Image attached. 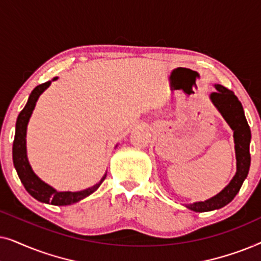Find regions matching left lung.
I'll return each mask as SVG.
<instances>
[{
	"instance_id": "obj_1",
	"label": "left lung",
	"mask_w": 261,
	"mask_h": 261,
	"mask_svg": "<svg viewBox=\"0 0 261 261\" xmlns=\"http://www.w3.org/2000/svg\"><path fill=\"white\" fill-rule=\"evenodd\" d=\"M216 91L210 95L214 105L222 114L224 120L234 130L235 153H237V173L229 184L220 194L214 196L204 202H196L187 204L188 209L196 213H204L210 210L220 209L233 201V198L240 190L242 183L247 177L249 165H251V153H249V142H251V129L246 120L244 108L241 102L229 89L223 85L216 84Z\"/></svg>"
}]
</instances>
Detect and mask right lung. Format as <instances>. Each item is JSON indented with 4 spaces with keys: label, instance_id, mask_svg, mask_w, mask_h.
<instances>
[{
    "label": "right lung",
    "instance_id": "1",
    "mask_svg": "<svg viewBox=\"0 0 261 261\" xmlns=\"http://www.w3.org/2000/svg\"><path fill=\"white\" fill-rule=\"evenodd\" d=\"M56 80L57 78H55L53 81ZM51 82L52 81L45 82V83L38 85V87H35L33 89L30 97H28L26 106H24V108L21 110L19 116H17L15 126V138H14L13 142V163L14 166H15V170L17 172V176L20 178L21 183L23 184V187L28 191V194H31V196H33L35 199L44 203H48V204L51 203L53 205H69L72 204V203L81 201V199L85 198L87 196L91 195L92 192L97 190L99 185H101L103 183V180L106 179V174L97 184L94 185V187L89 188L87 190L83 191L70 192L55 190V189L44 183L41 179H39V178L35 176L33 171H32V167L30 165V163H28L26 153L27 124L39 96L49 87Z\"/></svg>",
    "mask_w": 261,
    "mask_h": 261
}]
</instances>
